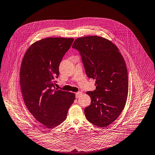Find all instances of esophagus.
I'll use <instances>...</instances> for the list:
<instances>
[{
  "instance_id": "obj_1",
  "label": "esophagus",
  "mask_w": 155,
  "mask_h": 155,
  "mask_svg": "<svg viewBox=\"0 0 155 155\" xmlns=\"http://www.w3.org/2000/svg\"><path fill=\"white\" fill-rule=\"evenodd\" d=\"M81 94H82V93H81V92H77V93L75 94V97H76V98H78L81 95Z\"/></svg>"
}]
</instances>
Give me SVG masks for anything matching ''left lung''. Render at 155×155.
I'll list each match as a JSON object with an SVG mask.
<instances>
[{"instance_id": "1", "label": "left lung", "mask_w": 155, "mask_h": 155, "mask_svg": "<svg viewBox=\"0 0 155 155\" xmlns=\"http://www.w3.org/2000/svg\"><path fill=\"white\" fill-rule=\"evenodd\" d=\"M72 48L80 52L87 76L96 80V89L86 92L91 104L84 109L86 118L95 126L106 127L126 103L129 80L124 59L115 45L98 35L78 38Z\"/></svg>"}]
</instances>
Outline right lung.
I'll return each mask as SVG.
<instances>
[{
  "label": "right lung",
  "mask_w": 155,
  "mask_h": 155,
  "mask_svg": "<svg viewBox=\"0 0 155 155\" xmlns=\"http://www.w3.org/2000/svg\"><path fill=\"white\" fill-rule=\"evenodd\" d=\"M73 38L48 37L32 44L25 52L20 71L23 99L29 112L47 128L63 123L75 100L72 92L55 89L54 78Z\"/></svg>",
  "instance_id": "obj_1"
}]
</instances>
